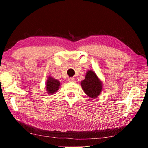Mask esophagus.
I'll return each mask as SVG.
<instances>
[{"label":"esophagus","instance_id":"1","mask_svg":"<svg viewBox=\"0 0 148 148\" xmlns=\"http://www.w3.org/2000/svg\"><path fill=\"white\" fill-rule=\"evenodd\" d=\"M69 81L70 82H75V81H76V79H75V78L74 77H70V78H69Z\"/></svg>","mask_w":148,"mask_h":148}]
</instances>
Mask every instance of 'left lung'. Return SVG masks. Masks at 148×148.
<instances>
[{
	"instance_id": "obj_1",
	"label": "left lung",
	"mask_w": 148,
	"mask_h": 148,
	"mask_svg": "<svg viewBox=\"0 0 148 148\" xmlns=\"http://www.w3.org/2000/svg\"><path fill=\"white\" fill-rule=\"evenodd\" d=\"M81 85L87 95L92 99L98 97L101 92V82L97 77L96 74L92 71L87 72L86 78L81 82Z\"/></svg>"
}]
</instances>
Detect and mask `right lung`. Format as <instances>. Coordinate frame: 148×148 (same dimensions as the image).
Instances as JSON below:
<instances>
[{"mask_svg":"<svg viewBox=\"0 0 148 148\" xmlns=\"http://www.w3.org/2000/svg\"><path fill=\"white\" fill-rule=\"evenodd\" d=\"M59 86L60 83L58 80L52 78L51 77H49L46 83V88L47 92L49 93H54L55 92H56L58 90Z\"/></svg>","mask_w":148,"mask_h":148,"instance_id":"1","label":"right lung"}]
</instances>
